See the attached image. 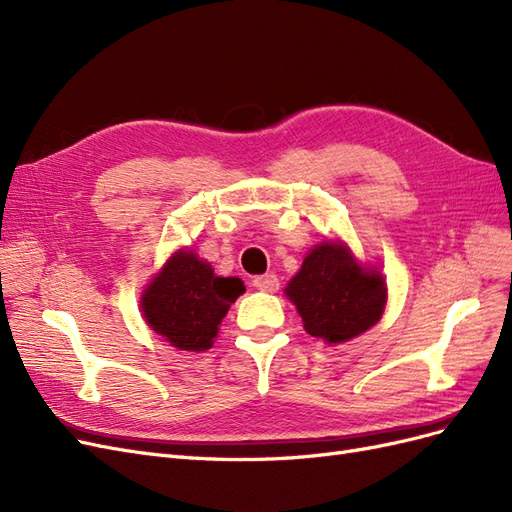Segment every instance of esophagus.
<instances>
[{
	"instance_id": "1",
	"label": "esophagus",
	"mask_w": 512,
	"mask_h": 512,
	"mask_svg": "<svg viewBox=\"0 0 512 512\" xmlns=\"http://www.w3.org/2000/svg\"><path fill=\"white\" fill-rule=\"evenodd\" d=\"M252 286L260 292H275L280 288V282H277V277L273 273H267V275H256L252 280Z\"/></svg>"
}]
</instances>
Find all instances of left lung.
I'll list each match as a JSON object with an SVG mask.
<instances>
[{
    "label": "left lung",
    "mask_w": 512,
    "mask_h": 512,
    "mask_svg": "<svg viewBox=\"0 0 512 512\" xmlns=\"http://www.w3.org/2000/svg\"><path fill=\"white\" fill-rule=\"evenodd\" d=\"M286 294L297 305L309 335L339 344L380 320L386 284L378 271L356 265L344 245L322 243L307 254Z\"/></svg>",
    "instance_id": "8db88e82"
}]
</instances>
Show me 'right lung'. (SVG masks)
I'll use <instances>...</instances> for the list:
<instances>
[{
	"mask_svg": "<svg viewBox=\"0 0 512 512\" xmlns=\"http://www.w3.org/2000/svg\"><path fill=\"white\" fill-rule=\"evenodd\" d=\"M245 292L239 277H218L190 250L177 252L143 294L149 327L179 350L200 352L213 344L230 303Z\"/></svg>",
	"mask_w": 512,
	"mask_h": 512,
	"instance_id": "add662e5",
	"label": "right lung"
}]
</instances>
